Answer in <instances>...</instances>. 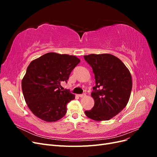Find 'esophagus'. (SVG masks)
Wrapping results in <instances>:
<instances>
[{
	"label": "esophagus",
	"mask_w": 157,
	"mask_h": 157,
	"mask_svg": "<svg viewBox=\"0 0 157 157\" xmlns=\"http://www.w3.org/2000/svg\"><path fill=\"white\" fill-rule=\"evenodd\" d=\"M78 96H79L80 98H84V97L86 96V94H79V95H78Z\"/></svg>",
	"instance_id": "34e87169"
}]
</instances>
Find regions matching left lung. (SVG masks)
Wrapping results in <instances>:
<instances>
[{"instance_id":"8db88e82","label":"left lung","mask_w":157,"mask_h":157,"mask_svg":"<svg viewBox=\"0 0 157 157\" xmlns=\"http://www.w3.org/2000/svg\"><path fill=\"white\" fill-rule=\"evenodd\" d=\"M84 58L92 67L96 80L91 94L94 105L85 114L96 121L110 120L129 101L132 88L130 71L120 59L110 54H90Z\"/></svg>"}]
</instances>
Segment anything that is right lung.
Here are the masks:
<instances>
[{
	"mask_svg": "<svg viewBox=\"0 0 157 157\" xmlns=\"http://www.w3.org/2000/svg\"><path fill=\"white\" fill-rule=\"evenodd\" d=\"M80 60L75 56L49 52L33 60L21 81L28 107L46 122H56L67 113V105L75 98L69 90H61V82L69 79Z\"/></svg>",
	"mask_w": 157,
	"mask_h": 157,
	"instance_id": "1",
	"label": "right lung"
}]
</instances>
